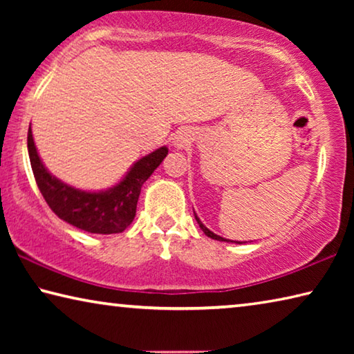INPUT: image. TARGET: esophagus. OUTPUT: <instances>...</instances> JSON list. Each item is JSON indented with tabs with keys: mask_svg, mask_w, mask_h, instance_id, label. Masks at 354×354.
Here are the masks:
<instances>
[{
	"mask_svg": "<svg viewBox=\"0 0 354 354\" xmlns=\"http://www.w3.org/2000/svg\"><path fill=\"white\" fill-rule=\"evenodd\" d=\"M190 143V136L189 133H185V131H181V133H178V136L175 137V140H173V147L176 149H181L184 147H187Z\"/></svg>",
	"mask_w": 354,
	"mask_h": 354,
	"instance_id": "esophagus-1",
	"label": "esophagus"
}]
</instances>
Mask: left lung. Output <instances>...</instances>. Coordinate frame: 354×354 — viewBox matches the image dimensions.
<instances>
[{"label": "left lung", "mask_w": 354, "mask_h": 354, "mask_svg": "<svg viewBox=\"0 0 354 354\" xmlns=\"http://www.w3.org/2000/svg\"><path fill=\"white\" fill-rule=\"evenodd\" d=\"M195 220L198 221V225H200V227L203 230V232H205V234L207 236V237H211V239H215V241H220V242H234V241H227V239H223V237H220V236H217V234H214L212 231H209L207 227L201 223V220L198 218V215L195 214ZM236 243H242V242H236Z\"/></svg>", "instance_id": "obj_1"}]
</instances>
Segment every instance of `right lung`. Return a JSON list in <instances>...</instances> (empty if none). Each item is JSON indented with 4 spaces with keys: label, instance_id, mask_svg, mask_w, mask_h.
Listing matches in <instances>:
<instances>
[{
    "label": "right lung",
    "instance_id": "obj_1",
    "mask_svg": "<svg viewBox=\"0 0 354 354\" xmlns=\"http://www.w3.org/2000/svg\"><path fill=\"white\" fill-rule=\"evenodd\" d=\"M28 153L39 190L59 218L93 234H117L133 223L142 185L169 154V148L160 147L143 156L117 185L100 192L75 189L53 176L41 162L31 128Z\"/></svg>",
    "mask_w": 354,
    "mask_h": 354
}]
</instances>
